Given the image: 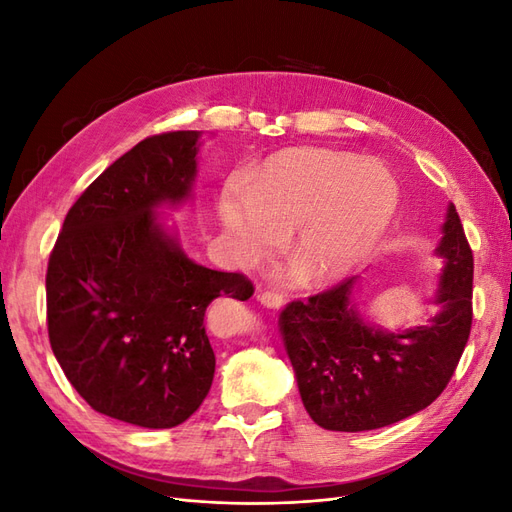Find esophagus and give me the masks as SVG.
<instances>
[{
	"label": "esophagus",
	"instance_id": "1",
	"mask_svg": "<svg viewBox=\"0 0 512 512\" xmlns=\"http://www.w3.org/2000/svg\"><path fill=\"white\" fill-rule=\"evenodd\" d=\"M258 301L265 305V307H269V309H280L282 305H284V299H282V294H277V292H271V290H265V292H260L258 294Z\"/></svg>",
	"mask_w": 512,
	"mask_h": 512
}]
</instances>
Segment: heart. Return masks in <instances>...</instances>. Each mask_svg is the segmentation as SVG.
I'll list each match as a JSON object with an SVG mask.
<instances>
[{"instance_id": "obj_1", "label": "heart", "mask_w": 512, "mask_h": 512, "mask_svg": "<svg viewBox=\"0 0 512 512\" xmlns=\"http://www.w3.org/2000/svg\"><path fill=\"white\" fill-rule=\"evenodd\" d=\"M399 207L393 173L352 153L297 147L262 164L250 190L228 181L218 213L241 265L273 256L290 235L288 258L307 284L348 275L389 230Z\"/></svg>"}]
</instances>
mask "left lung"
<instances>
[{"instance_id": "left-lung-1", "label": "left lung", "mask_w": 512, "mask_h": 512, "mask_svg": "<svg viewBox=\"0 0 512 512\" xmlns=\"http://www.w3.org/2000/svg\"><path fill=\"white\" fill-rule=\"evenodd\" d=\"M436 254L444 258L423 327L384 331L367 322L348 277L280 314V331L312 421L331 431H369L427 408L446 389L472 327L474 258L455 205H448Z\"/></svg>"}]
</instances>
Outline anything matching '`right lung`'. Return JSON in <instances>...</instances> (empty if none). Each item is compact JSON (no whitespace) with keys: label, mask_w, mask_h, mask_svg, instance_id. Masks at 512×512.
Listing matches in <instances>:
<instances>
[{"label":"right lung","mask_w":512,"mask_h":512,"mask_svg":"<svg viewBox=\"0 0 512 512\" xmlns=\"http://www.w3.org/2000/svg\"><path fill=\"white\" fill-rule=\"evenodd\" d=\"M196 130L149 136L68 211L46 269V322L57 363L87 404L117 421L177 427L207 397L213 299L247 301L252 282L181 250L158 207L190 198Z\"/></svg>","instance_id":"right-lung-1"}]
</instances>
